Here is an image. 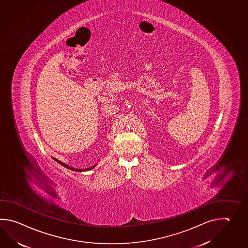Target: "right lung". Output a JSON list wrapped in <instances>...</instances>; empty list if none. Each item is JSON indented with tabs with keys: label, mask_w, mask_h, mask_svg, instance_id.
<instances>
[{
	"label": "right lung",
	"mask_w": 248,
	"mask_h": 248,
	"mask_svg": "<svg viewBox=\"0 0 248 248\" xmlns=\"http://www.w3.org/2000/svg\"><path fill=\"white\" fill-rule=\"evenodd\" d=\"M53 159L56 161V162H58L59 164H61L62 166H63L64 168H67V169H69V170H73V171H87V170H91L92 169H93V168L95 167L96 165H94V166H92V167L86 168V169H76V168L71 167V166H69L68 164H66V163H63V162H61V161H59V160H57L56 158H54L53 157Z\"/></svg>",
	"instance_id": "obj_1"
}]
</instances>
